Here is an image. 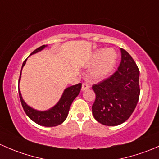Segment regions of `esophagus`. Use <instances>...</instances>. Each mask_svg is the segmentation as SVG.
<instances>
[{
	"instance_id": "34e87169",
	"label": "esophagus",
	"mask_w": 159,
	"mask_h": 159,
	"mask_svg": "<svg viewBox=\"0 0 159 159\" xmlns=\"http://www.w3.org/2000/svg\"><path fill=\"white\" fill-rule=\"evenodd\" d=\"M90 87V85L88 83H83V85H82V91H84L86 89H89Z\"/></svg>"
}]
</instances>
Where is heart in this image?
I'll return each mask as SVG.
<instances>
[{
  "label": "heart",
  "instance_id": "b5f03b06",
  "mask_svg": "<svg viewBox=\"0 0 159 159\" xmlns=\"http://www.w3.org/2000/svg\"><path fill=\"white\" fill-rule=\"evenodd\" d=\"M117 60V53L113 49H99L91 56L89 65H94L90 71V76L94 80H102L113 70Z\"/></svg>",
  "mask_w": 159,
  "mask_h": 159
}]
</instances>
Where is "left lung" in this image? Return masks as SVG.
Wrapping results in <instances>:
<instances>
[{
  "instance_id": "8db88e82",
  "label": "left lung",
  "mask_w": 159,
  "mask_h": 159,
  "mask_svg": "<svg viewBox=\"0 0 159 159\" xmlns=\"http://www.w3.org/2000/svg\"><path fill=\"white\" fill-rule=\"evenodd\" d=\"M122 58L118 70L92 88L96 100L92 106L95 119L109 126L120 125L135 110L139 98V70L129 53L120 48Z\"/></svg>"
}]
</instances>
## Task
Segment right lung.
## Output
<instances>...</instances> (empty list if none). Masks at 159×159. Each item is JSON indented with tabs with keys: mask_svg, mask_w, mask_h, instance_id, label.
I'll list each match as a JSON object with an SVG mask.
<instances>
[{
	"mask_svg": "<svg viewBox=\"0 0 159 159\" xmlns=\"http://www.w3.org/2000/svg\"><path fill=\"white\" fill-rule=\"evenodd\" d=\"M47 47V45H43L41 47H38L35 50H34L30 55L41 51L42 50H43ZM26 61H27V59L23 63L21 71H22V69L24 66V65H25ZM20 77L21 72L20 75L19 83L20 80ZM81 87V83H78V84L74 85V86L66 88L65 90L63 91V93L62 94L61 98L58 101V102L54 106H53L50 109L46 111H39L29 106L23 99L19 86L18 91L20 99L21 104H22L23 108H24V112H26L27 116L30 118L31 120L34 121V122H36L38 125H42V126L53 127L60 125V124H62L64 122L65 119H66L68 116L70 106H71L72 102L74 100L75 98L79 95Z\"/></svg>",
	"mask_w": 159,
	"mask_h": 159,
	"instance_id": "1",
	"label": "right lung"
}]
</instances>
